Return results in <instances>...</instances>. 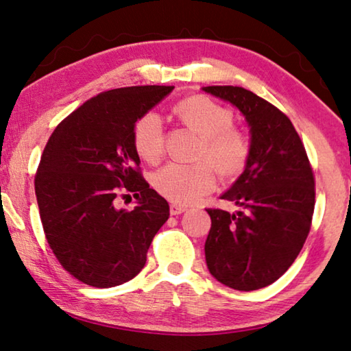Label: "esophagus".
I'll return each instance as SVG.
<instances>
[{
	"label": "esophagus",
	"instance_id": "1",
	"mask_svg": "<svg viewBox=\"0 0 351 351\" xmlns=\"http://www.w3.org/2000/svg\"><path fill=\"white\" fill-rule=\"evenodd\" d=\"M187 207L186 206H181V204H170V213L171 215H180V213L186 212Z\"/></svg>",
	"mask_w": 351,
	"mask_h": 351
}]
</instances>
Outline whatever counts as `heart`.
I'll use <instances>...</instances> for the list:
<instances>
[{
    "label": "heart",
    "mask_w": 351,
    "mask_h": 351,
    "mask_svg": "<svg viewBox=\"0 0 351 351\" xmlns=\"http://www.w3.org/2000/svg\"><path fill=\"white\" fill-rule=\"evenodd\" d=\"M176 116L201 136L197 164L170 162L153 175V187L176 204H192L217 184L214 167L226 178L245 170L251 156V141L234 127L232 111L206 96H189L175 106ZM133 144L147 162H158L164 154L165 136L162 117L148 111L136 121Z\"/></svg>",
    "instance_id": "heart-1"
}]
</instances>
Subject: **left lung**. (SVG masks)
Listing matches in <instances>:
<instances>
[{"label":"left lung","instance_id":"left-lung-1","mask_svg":"<svg viewBox=\"0 0 351 351\" xmlns=\"http://www.w3.org/2000/svg\"><path fill=\"white\" fill-rule=\"evenodd\" d=\"M239 108L251 127V156L223 199L237 213L207 209L204 251L210 274L239 291L268 287L294 263L311 229L314 173L289 117L241 86H204Z\"/></svg>","mask_w":351,"mask_h":351}]
</instances>
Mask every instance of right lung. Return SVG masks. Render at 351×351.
<instances>
[{
    "instance_id": "right-lung-1",
    "label": "right lung",
    "mask_w": 351,
    "mask_h": 351,
    "mask_svg": "<svg viewBox=\"0 0 351 351\" xmlns=\"http://www.w3.org/2000/svg\"><path fill=\"white\" fill-rule=\"evenodd\" d=\"M173 88L100 93L63 119L47 141L35 173L41 224L57 260L82 283L111 288L132 280L169 219V203L142 176L133 127ZM130 191L138 206L117 210V197Z\"/></svg>"
}]
</instances>
